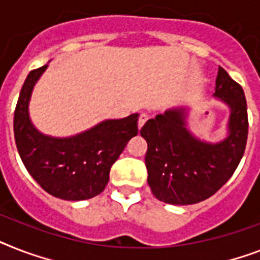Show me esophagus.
I'll list each match as a JSON object with an SVG mask.
<instances>
[{
  "mask_svg": "<svg viewBox=\"0 0 260 260\" xmlns=\"http://www.w3.org/2000/svg\"><path fill=\"white\" fill-rule=\"evenodd\" d=\"M147 120H148V115H147V113H140V116H139V121H137L139 128H141V126L144 125Z\"/></svg>",
  "mask_w": 260,
  "mask_h": 260,
  "instance_id": "esophagus-1",
  "label": "esophagus"
}]
</instances>
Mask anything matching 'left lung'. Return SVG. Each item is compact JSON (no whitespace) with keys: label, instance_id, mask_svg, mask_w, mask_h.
I'll list each match as a JSON object with an SVG mask.
<instances>
[{"label":"left lung","instance_id":"left-lung-1","mask_svg":"<svg viewBox=\"0 0 260 260\" xmlns=\"http://www.w3.org/2000/svg\"><path fill=\"white\" fill-rule=\"evenodd\" d=\"M215 97L230 108L229 135L219 143L200 140L187 129L184 108H172L149 119L140 129L147 140L145 166L152 193L175 206L208 199L239 166L248 135L247 103L242 86L219 67Z\"/></svg>","mask_w":260,"mask_h":260}]
</instances>
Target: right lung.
Wrapping results in <instances>:
<instances>
[{
  "mask_svg": "<svg viewBox=\"0 0 260 260\" xmlns=\"http://www.w3.org/2000/svg\"><path fill=\"white\" fill-rule=\"evenodd\" d=\"M46 68L31 71L20 92L14 112L17 149L27 172L48 193L73 202L90 199L104 191L112 164L137 135L139 115L105 120L71 137L41 134L29 117V100Z\"/></svg>",
  "mask_w": 260,
  "mask_h": 260,
  "instance_id": "obj_1",
  "label": "right lung"
}]
</instances>
